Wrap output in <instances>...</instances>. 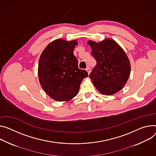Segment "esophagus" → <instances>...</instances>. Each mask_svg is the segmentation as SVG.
<instances>
[{
	"label": "esophagus",
	"instance_id": "34e87169",
	"mask_svg": "<svg viewBox=\"0 0 156 156\" xmlns=\"http://www.w3.org/2000/svg\"><path fill=\"white\" fill-rule=\"evenodd\" d=\"M86 70L87 71V72H88V75L90 73V72H91V68L89 67V66H88L87 68H86Z\"/></svg>",
	"mask_w": 156,
	"mask_h": 156
}]
</instances>
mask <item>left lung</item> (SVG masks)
<instances>
[{
	"label": "left lung",
	"instance_id": "obj_1",
	"mask_svg": "<svg viewBox=\"0 0 156 156\" xmlns=\"http://www.w3.org/2000/svg\"><path fill=\"white\" fill-rule=\"evenodd\" d=\"M91 55L96 65L90 75L94 87L101 94L111 95L120 91L128 80L131 65L122 48L111 38L100 42L89 40Z\"/></svg>",
	"mask_w": 156,
	"mask_h": 156
}]
</instances>
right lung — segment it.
Instances as JSON below:
<instances>
[{"instance_id":"right-lung-1","label":"right lung","mask_w":156,"mask_h":156,"mask_svg":"<svg viewBox=\"0 0 156 156\" xmlns=\"http://www.w3.org/2000/svg\"><path fill=\"white\" fill-rule=\"evenodd\" d=\"M76 40H55L41 53L38 62V75L41 87L52 99L67 101L77 94L85 70L79 69L73 50Z\"/></svg>"}]
</instances>
